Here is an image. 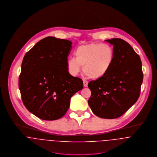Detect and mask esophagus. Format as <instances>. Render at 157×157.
<instances>
[{"instance_id": "esophagus-1", "label": "esophagus", "mask_w": 157, "mask_h": 157, "mask_svg": "<svg viewBox=\"0 0 157 157\" xmlns=\"http://www.w3.org/2000/svg\"><path fill=\"white\" fill-rule=\"evenodd\" d=\"M83 83H84V86L85 87H87L88 86V82L86 80H83Z\"/></svg>"}]
</instances>
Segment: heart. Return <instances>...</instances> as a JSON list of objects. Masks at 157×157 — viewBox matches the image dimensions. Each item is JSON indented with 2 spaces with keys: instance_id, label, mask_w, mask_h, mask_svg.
<instances>
[{
  "instance_id": "obj_1",
  "label": "heart",
  "mask_w": 157,
  "mask_h": 157,
  "mask_svg": "<svg viewBox=\"0 0 157 157\" xmlns=\"http://www.w3.org/2000/svg\"><path fill=\"white\" fill-rule=\"evenodd\" d=\"M75 58L68 59L67 66L70 74L76 76L81 67L84 74L93 79H98L107 74L115 59L113 48L106 44L91 43L78 46Z\"/></svg>"
}]
</instances>
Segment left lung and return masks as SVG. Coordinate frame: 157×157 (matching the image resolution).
Wrapping results in <instances>:
<instances>
[{
  "instance_id": "left-lung-1",
  "label": "left lung",
  "mask_w": 157,
  "mask_h": 157,
  "mask_svg": "<svg viewBox=\"0 0 157 157\" xmlns=\"http://www.w3.org/2000/svg\"><path fill=\"white\" fill-rule=\"evenodd\" d=\"M106 41L113 45L115 59L104 77L91 81L88 105L97 116L113 119L127 111L138 100L143 73L139 55L130 44L121 38Z\"/></svg>"
}]
</instances>
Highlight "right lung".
<instances>
[{
	"label": "right lung",
	"mask_w": 157,
	"mask_h": 157,
	"mask_svg": "<svg viewBox=\"0 0 157 157\" xmlns=\"http://www.w3.org/2000/svg\"><path fill=\"white\" fill-rule=\"evenodd\" d=\"M72 43L48 36L38 41L23 59L18 87L27 109L44 121L61 118L71 98L83 88L82 80L67 69Z\"/></svg>",
	"instance_id": "add662e5"
}]
</instances>
